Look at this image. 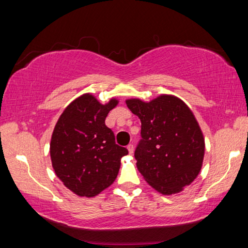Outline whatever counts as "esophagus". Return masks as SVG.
Here are the masks:
<instances>
[{
    "label": "esophagus",
    "instance_id": "34e87169",
    "mask_svg": "<svg viewBox=\"0 0 248 248\" xmlns=\"http://www.w3.org/2000/svg\"><path fill=\"white\" fill-rule=\"evenodd\" d=\"M127 149H128V151H129V153H130V154H132V153H133V151H134L133 144H129V145L127 146Z\"/></svg>",
    "mask_w": 248,
    "mask_h": 248
}]
</instances>
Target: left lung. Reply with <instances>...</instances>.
<instances>
[{
  "mask_svg": "<svg viewBox=\"0 0 248 248\" xmlns=\"http://www.w3.org/2000/svg\"><path fill=\"white\" fill-rule=\"evenodd\" d=\"M125 104L141 120L142 139L134 151L138 170L163 195L182 191L198 176L204 155L203 134L192 111L171 95Z\"/></svg>",
  "mask_w": 248,
  "mask_h": 248,
  "instance_id": "obj_1",
  "label": "left lung"
}]
</instances>
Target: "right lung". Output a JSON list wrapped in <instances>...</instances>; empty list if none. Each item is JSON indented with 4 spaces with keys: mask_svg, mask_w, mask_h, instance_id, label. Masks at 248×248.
Segmentation results:
<instances>
[{
    "mask_svg": "<svg viewBox=\"0 0 248 248\" xmlns=\"http://www.w3.org/2000/svg\"><path fill=\"white\" fill-rule=\"evenodd\" d=\"M118 100L102 105L83 94L64 109L52 132L50 156L56 175L66 188L81 197H94L115 182L120 159L128 150L115 142L105 124Z\"/></svg>",
    "mask_w": 248,
    "mask_h": 248,
    "instance_id": "1",
    "label": "right lung"
}]
</instances>
